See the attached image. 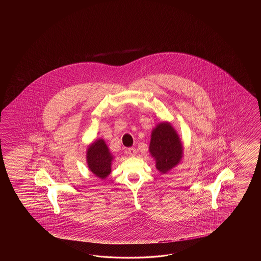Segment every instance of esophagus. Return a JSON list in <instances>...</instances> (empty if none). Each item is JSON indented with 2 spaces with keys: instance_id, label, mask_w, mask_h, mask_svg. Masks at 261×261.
<instances>
[{
  "instance_id": "34e87169",
  "label": "esophagus",
  "mask_w": 261,
  "mask_h": 261,
  "mask_svg": "<svg viewBox=\"0 0 261 261\" xmlns=\"http://www.w3.org/2000/svg\"><path fill=\"white\" fill-rule=\"evenodd\" d=\"M128 154L129 155H134L136 154V149L134 147H129L128 149Z\"/></svg>"
}]
</instances>
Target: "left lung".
Here are the masks:
<instances>
[{
    "mask_svg": "<svg viewBox=\"0 0 261 261\" xmlns=\"http://www.w3.org/2000/svg\"><path fill=\"white\" fill-rule=\"evenodd\" d=\"M150 153L155 158V167L166 173L177 165L183 155V146L177 133L169 123H161L151 135Z\"/></svg>",
    "mask_w": 261,
    "mask_h": 261,
    "instance_id": "left-lung-1",
    "label": "left lung"
}]
</instances>
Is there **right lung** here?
Segmentation results:
<instances>
[{
	"mask_svg": "<svg viewBox=\"0 0 261 261\" xmlns=\"http://www.w3.org/2000/svg\"><path fill=\"white\" fill-rule=\"evenodd\" d=\"M113 155L109 152L103 140H98L89 145L87 152V161L89 170L96 176L105 179L111 172Z\"/></svg>",
	"mask_w": 261,
	"mask_h": 261,
	"instance_id": "obj_1",
	"label": "right lung"
}]
</instances>
